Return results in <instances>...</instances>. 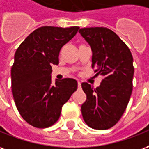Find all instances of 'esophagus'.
<instances>
[{
  "label": "esophagus",
  "instance_id": "esophagus-1",
  "mask_svg": "<svg viewBox=\"0 0 149 149\" xmlns=\"http://www.w3.org/2000/svg\"><path fill=\"white\" fill-rule=\"evenodd\" d=\"M77 84H78V87H80V88H81V82L78 81Z\"/></svg>",
  "mask_w": 149,
  "mask_h": 149
}]
</instances>
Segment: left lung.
Listing matches in <instances>:
<instances>
[{"instance_id":"1","label":"left lung","mask_w":149,"mask_h":149,"mask_svg":"<svg viewBox=\"0 0 149 149\" xmlns=\"http://www.w3.org/2000/svg\"><path fill=\"white\" fill-rule=\"evenodd\" d=\"M79 33L91 47L94 72L103 77L96 89L87 82L81 84L86 94L82 116L92 128L109 129L120 119L132 95V55L125 42L108 28H81Z\"/></svg>"}]
</instances>
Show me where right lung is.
<instances>
[{
	"instance_id": "right-lung-1",
	"label": "right lung",
	"mask_w": 149,
	"mask_h": 149,
	"mask_svg": "<svg viewBox=\"0 0 149 149\" xmlns=\"http://www.w3.org/2000/svg\"><path fill=\"white\" fill-rule=\"evenodd\" d=\"M78 26H42L17 47L11 68V87L17 109L26 122L38 128L56 123L61 109L77 89V81L64 78L53 84L52 65L59 64L62 47L74 37Z\"/></svg>"
}]
</instances>
